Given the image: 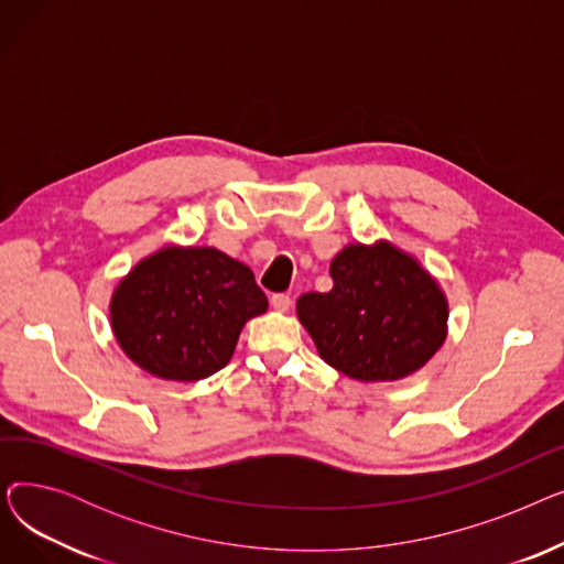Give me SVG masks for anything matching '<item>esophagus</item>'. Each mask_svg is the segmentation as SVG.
<instances>
[{"label":"esophagus","instance_id":"1","mask_svg":"<svg viewBox=\"0 0 564 564\" xmlns=\"http://www.w3.org/2000/svg\"><path fill=\"white\" fill-rule=\"evenodd\" d=\"M272 306H274V311H279V313H285V311H290V306H292L290 294H283V292H276V294H272Z\"/></svg>","mask_w":564,"mask_h":564}]
</instances>
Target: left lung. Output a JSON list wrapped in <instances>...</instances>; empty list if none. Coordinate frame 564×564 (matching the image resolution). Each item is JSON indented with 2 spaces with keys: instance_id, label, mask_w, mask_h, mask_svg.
Segmentation results:
<instances>
[{
  "instance_id": "obj_1",
  "label": "left lung",
  "mask_w": 564,
  "mask_h": 564,
  "mask_svg": "<svg viewBox=\"0 0 564 564\" xmlns=\"http://www.w3.org/2000/svg\"><path fill=\"white\" fill-rule=\"evenodd\" d=\"M334 288L297 300L319 357L359 381L423 368L446 340L448 302L419 260L391 242L349 245L332 260Z\"/></svg>"
}]
</instances>
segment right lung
Returning a JSON list of instances; mask_svg holds the SVG:
<instances>
[{
	"mask_svg": "<svg viewBox=\"0 0 564 564\" xmlns=\"http://www.w3.org/2000/svg\"><path fill=\"white\" fill-rule=\"evenodd\" d=\"M109 311L118 345L139 368L198 381L230 361L267 297L249 267L219 249L164 247L118 283Z\"/></svg>",
	"mask_w": 564,
	"mask_h": 564,
	"instance_id": "obj_1",
	"label": "right lung"
}]
</instances>
